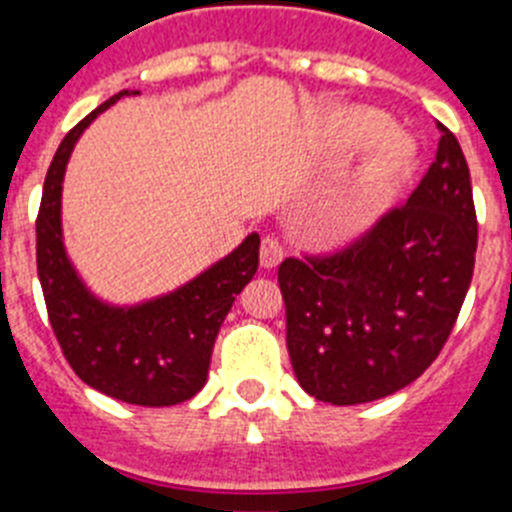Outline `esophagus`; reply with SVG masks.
Wrapping results in <instances>:
<instances>
[{
    "mask_svg": "<svg viewBox=\"0 0 512 512\" xmlns=\"http://www.w3.org/2000/svg\"><path fill=\"white\" fill-rule=\"evenodd\" d=\"M282 259H284V246L277 241V238L266 235L264 241H261V266H264V269H274V266L282 264Z\"/></svg>",
    "mask_w": 512,
    "mask_h": 512,
    "instance_id": "1",
    "label": "esophagus"
}]
</instances>
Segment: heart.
Masks as SVG:
<instances>
[{"mask_svg":"<svg viewBox=\"0 0 512 512\" xmlns=\"http://www.w3.org/2000/svg\"><path fill=\"white\" fill-rule=\"evenodd\" d=\"M382 117L364 107H346L333 120V133L343 148H356L382 129ZM413 140L400 130H383L377 135L361 164L354 187V212L374 202L413 161Z\"/></svg>","mask_w":512,"mask_h":512,"instance_id":"1","label":"heart"}]
</instances>
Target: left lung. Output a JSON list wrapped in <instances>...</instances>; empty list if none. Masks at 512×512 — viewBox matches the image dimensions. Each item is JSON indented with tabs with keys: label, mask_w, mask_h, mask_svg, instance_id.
I'll return each mask as SVG.
<instances>
[{
	"label": "left lung",
	"mask_w": 512,
	"mask_h": 512,
	"mask_svg": "<svg viewBox=\"0 0 512 512\" xmlns=\"http://www.w3.org/2000/svg\"><path fill=\"white\" fill-rule=\"evenodd\" d=\"M408 202L330 256L284 259L287 348L302 390L359 405L408 387L454 330L477 253L467 158L449 128Z\"/></svg>",
	"instance_id": "1"
}]
</instances>
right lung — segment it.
<instances>
[{"label": "right lung", "instance_id": "add662e5", "mask_svg": "<svg viewBox=\"0 0 512 512\" xmlns=\"http://www.w3.org/2000/svg\"><path fill=\"white\" fill-rule=\"evenodd\" d=\"M122 89L89 112L61 140L45 174L35 241L45 307L61 351L81 382L143 408H169L205 387L212 346L235 295L259 269V233H251L225 259L169 295L140 305H110L81 282L63 246L61 189L66 164L81 133L120 97Z\"/></svg>", "mask_w": 512, "mask_h": 512}]
</instances>
